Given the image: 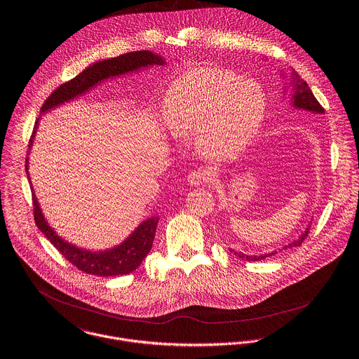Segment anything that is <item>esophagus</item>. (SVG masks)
Segmentation results:
<instances>
[{
  "mask_svg": "<svg viewBox=\"0 0 359 359\" xmlns=\"http://www.w3.org/2000/svg\"><path fill=\"white\" fill-rule=\"evenodd\" d=\"M187 182L191 186H204L211 182V173L204 168H198L197 170H193L191 173H189Z\"/></svg>",
  "mask_w": 359,
  "mask_h": 359,
  "instance_id": "1",
  "label": "esophagus"
}]
</instances>
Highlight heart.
I'll return each mask as SVG.
<instances>
[{"instance_id": "b5f03b06", "label": "heart", "mask_w": 359, "mask_h": 359, "mask_svg": "<svg viewBox=\"0 0 359 359\" xmlns=\"http://www.w3.org/2000/svg\"><path fill=\"white\" fill-rule=\"evenodd\" d=\"M266 107V94L255 80L215 67H197L169 86L163 119L175 136H196L197 149L205 158L227 161L254 142Z\"/></svg>"}]
</instances>
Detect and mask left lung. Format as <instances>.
Returning a JSON list of instances; mask_svg holds the SVG:
<instances>
[{
	"label": "left lung",
	"instance_id": "8db88e82",
	"mask_svg": "<svg viewBox=\"0 0 359 359\" xmlns=\"http://www.w3.org/2000/svg\"><path fill=\"white\" fill-rule=\"evenodd\" d=\"M291 87H292V90H294V94H292V105L295 107V108H299V109H305V111H308V112H312V114H315V115H319V114H325V109H323V107L319 104V101L315 98V95L312 94V91H311V88L308 87V84H306V81H304L299 76H298V73L291 72ZM308 233H309V229H306L301 236H299V238L298 240H295V241H292L291 244H288V245H285L283 248L287 250V248H292V247H299L301 244H302V241L308 237ZM234 254H237V252H234ZM273 254H276V252H271V254H264V255H244V254H237L238 255V258H241V259H244V261H261V259H265L266 257H272Z\"/></svg>",
	"mask_w": 359,
	"mask_h": 359
}]
</instances>
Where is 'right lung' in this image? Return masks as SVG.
<instances>
[{"label": "right lung", "mask_w": 359, "mask_h": 359, "mask_svg": "<svg viewBox=\"0 0 359 359\" xmlns=\"http://www.w3.org/2000/svg\"><path fill=\"white\" fill-rule=\"evenodd\" d=\"M149 65H163V60L155 55L151 51H133L128 54H122L116 58L100 61L86 71L79 73L72 80L65 81L57 90L51 93V95L44 101L41 107V112H46L65 101L73 100L74 97L83 94L97 83L111 76H119L123 73L133 72L140 68H145ZM39 121L36 122L32 139L29 147L33 143V137L37 129ZM26 172H27V159H26ZM29 175V173H27ZM33 198V215L37 227L44 233V236L51 241V244L67 258L73 266L84 273H90L94 276H119V275H129L136 271L144 258L149 252L156 230L158 217L152 216L143 222L121 245L101 252H91L86 250H80L72 244L64 241L60 236L54 233V230L48 226L41 210L39 207L37 198L34 193L32 194Z\"/></svg>", "instance_id": "add662e5"}]
</instances>
